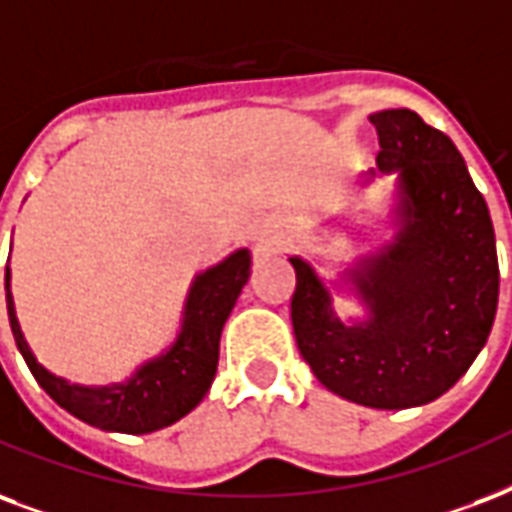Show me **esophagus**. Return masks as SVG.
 I'll return each instance as SVG.
<instances>
[{
  "mask_svg": "<svg viewBox=\"0 0 512 512\" xmlns=\"http://www.w3.org/2000/svg\"><path fill=\"white\" fill-rule=\"evenodd\" d=\"M257 247L263 249V252H273L276 249V244H279V239L273 236V233H260V236H255Z\"/></svg>",
  "mask_w": 512,
  "mask_h": 512,
  "instance_id": "obj_1",
  "label": "esophagus"
}]
</instances>
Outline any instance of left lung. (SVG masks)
<instances>
[{"mask_svg":"<svg viewBox=\"0 0 512 512\" xmlns=\"http://www.w3.org/2000/svg\"><path fill=\"white\" fill-rule=\"evenodd\" d=\"M381 150L370 187L395 177L386 212L389 239L351 257L325 279L290 255L292 327L319 384L349 403L400 411L432 403L467 373L489 341L499 265L489 206L443 131L411 109L370 115ZM358 300L343 320L334 295Z\"/></svg>","mask_w":512,"mask_h":512,"instance_id":"left-lung-1","label":"left lung"}]
</instances>
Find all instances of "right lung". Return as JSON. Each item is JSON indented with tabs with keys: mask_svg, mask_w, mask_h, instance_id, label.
Returning a JSON list of instances; mask_svg holds the SVG:
<instances>
[{
	"mask_svg": "<svg viewBox=\"0 0 512 512\" xmlns=\"http://www.w3.org/2000/svg\"><path fill=\"white\" fill-rule=\"evenodd\" d=\"M252 273V252L247 247L230 252L220 263L209 265L193 276L182 303V319L174 341L123 381L104 386L72 384L64 376L50 373L21 330L15 300L10 292L13 271L5 268L7 317L15 346L29 365L31 376L74 419L85 421L104 432L147 435L155 429L171 427L174 421L193 411L209 392L220 362V335L236 306L244 284Z\"/></svg>",
	"mask_w": 512,
	"mask_h": 512,
	"instance_id": "add662e5",
	"label": "right lung"
}]
</instances>
